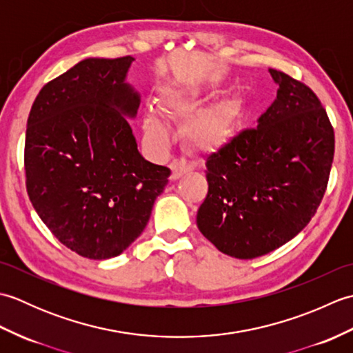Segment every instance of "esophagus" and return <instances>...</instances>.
Wrapping results in <instances>:
<instances>
[{"label":"esophagus","mask_w":353,"mask_h":353,"mask_svg":"<svg viewBox=\"0 0 353 353\" xmlns=\"http://www.w3.org/2000/svg\"><path fill=\"white\" fill-rule=\"evenodd\" d=\"M171 181H177L179 177H182L183 174H186V172H190V171H192V163H190V162H186L185 159H176V161H172L171 162Z\"/></svg>","instance_id":"1"}]
</instances>
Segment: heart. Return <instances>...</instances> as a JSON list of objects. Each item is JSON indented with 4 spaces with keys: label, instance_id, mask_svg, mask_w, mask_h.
Masks as SVG:
<instances>
[{
    "label": "heart",
    "instance_id": "1",
    "mask_svg": "<svg viewBox=\"0 0 353 353\" xmlns=\"http://www.w3.org/2000/svg\"><path fill=\"white\" fill-rule=\"evenodd\" d=\"M203 101V91L199 85L172 81L161 89L157 111L147 112L144 119L145 138L156 150L167 148L171 141V132L163 119H186L190 121L188 134L191 142L199 148H215L226 142L234 132L239 104L235 100H226L211 104L197 112Z\"/></svg>",
    "mask_w": 353,
    "mask_h": 353
}]
</instances>
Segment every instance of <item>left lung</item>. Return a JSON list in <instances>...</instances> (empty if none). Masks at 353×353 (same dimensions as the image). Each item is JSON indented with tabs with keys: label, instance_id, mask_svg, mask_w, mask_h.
<instances>
[{
	"label": "left lung",
	"instance_id": "obj_1",
	"mask_svg": "<svg viewBox=\"0 0 353 353\" xmlns=\"http://www.w3.org/2000/svg\"><path fill=\"white\" fill-rule=\"evenodd\" d=\"M276 100L219 152L206 157L208 194L197 228L238 259L276 250L317 212L334 161V129L311 89L268 70Z\"/></svg>",
	"mask_w": 353,
	"mask_h": 353
}]
</instances>
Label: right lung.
Here are the masks:
<instances>
[{"label": "right lung", "instance_id": "add662e5", "mask_svg": "<svg viewBox=\"0 0 353 353\" xmlns=\"http://www.w3.org/2000/svg\"><path fill=\"white\" fill-rule=\"evenodd\" d=\"M134 59L89 57L45 85L30 110L24 165L30 201L63 245L89 259L137 239L170 168L145 161L129 124L139 94Z\"/></svg>", "mask_w": 353, "mask_h": 353}]
</instances>
